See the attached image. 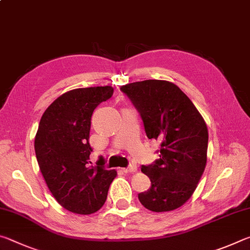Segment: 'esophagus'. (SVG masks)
Instances as JSON below:
<instances>
[{"instance_id": "obj_1", "label": "esophagus", "mask_w": 250, "mask_h": 250, "mask_svg": "<svg viewBox=\"0 0 250 250\" xmlns=\"http://www.w3.org/2000/svg\"><path fill=\"white\" fill-rule=\"evenodd\" d=\"M121 171L124 172V173H134V172H137V167L131 166V167H129L121 168Z\"/></svg>"}]
</instances>
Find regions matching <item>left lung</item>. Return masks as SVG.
<instances>
[{"label": "left lung", "instance_id": "1", "mask_svg": "<svg viewBox=\"0 0 250 250\" xmlns=\"http://www.w3.org/2000/svg\"><path fill=\"white\" fill-rule=\"evenodd\" d=\"M120 89L140 113L146 137L161 142L160 159L141 167L151 188L139 194V201L156 213L179 208L193 195L205 170V121L191 99L167 80H143Z\"/></svg>", "mask_w": 250, "mask_h": 250}]
</instances>
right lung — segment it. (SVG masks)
I'll return each instance as SVG.
<instances>
[{"mask_svg":"<svg viewBox=\"0 0 250 250\" xmlns=\"http://www.w3.org/2000/svg\"><path fill=\"white\" fill-rule=\"evenodd\" d=\"M111 86L65 92L45 110L35 135V153L50 193L67 210L96 213L107 200L117 171L90 166L89 132L97 105L111 98Z\"/></svg>","mask_w":250,"mask_h":250,"instance_id":"obj_1","label":"right lung"}]
</instances>
